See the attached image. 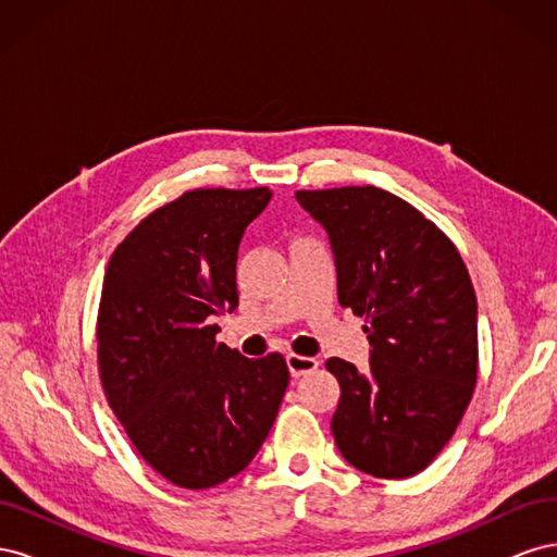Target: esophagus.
<instances>
[{
	"label": "esophagus",
	"instance_id": "1",
	"mask_svg": "<svg viewBox=\"0 0 557 557\" xmlns=\"http://www.w3.org/2000/svg\"><path fill=\"white\" fill-rule=\"evenodd\" d=\"M285 362H288V369H290V374H293L295 379H299V376H305V374L313 372V369L318 367V360H315V358L295 356V352H290V356L285 358Z\"/></svg>",
	"mask_w": 557,
	"mask_h": 557
}]
</instances>
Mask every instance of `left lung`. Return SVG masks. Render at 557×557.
<instances>
[{"label":"left lung","instance_id":"8db88e82","mask_svg":"<svg viewBox=\"0 0 557 557\" xmlns=\"http://www.w3.org/2000/svg\"><path fill=\"white\" fill-rule=\"evenodd\" d=\"M325 227L339 305L364 318L369 369L325 362L342 385L332 434L348 465L409 479L448 444L479 372L476 295L458 248L374 185L297 190Z\"/></svg>","mask_w":557,"mask_h":557}]
</instances>
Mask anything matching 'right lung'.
<instances>
[{
    "instance_id": "1",
    "label": "right lung",
    "mask_w": 557,
    "mask_h": 557,
    "mask_svg": "<svg viewBox=\"0 0 557 557\" xmlns=\"http://www.w3.org/2000/svg\"><path fill=\"white\" fill-rule=\"evenodd\" d=\"M269 188H197L117 244L97 315L104 395L160 476L188 491L248 467L290 372L281 352L248 360L215 342L213 315L239 307L237 250Z\"/></svg>"
}]
</instances>
